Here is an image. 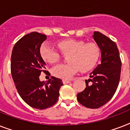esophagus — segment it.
Returning a JSON list of instances; mask_svg holds the SVG:
<instances>
[{"mask_svg":"<svg viewBox=\"0 0 130 130\" xmlns=\"http://www.w3.org/2000/svg\"><path fill=\"white\" fill-rule=\"evenodd\" d=\"M71 82L69 81V80H65V79H63V83L64 84H69Z\"/></svg>","mask_w":130,"mask_h":130,"instance_id":"1","label":"esophagus"}]
</instances>
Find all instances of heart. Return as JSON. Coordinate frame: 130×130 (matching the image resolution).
Instances as JSON below:
<instances>
[{"instance_id":"obj_1","label":"heart","mask_w":130,"mask_h":130,"mask_svg":"<svg viewBox=\"0 0 130 130\" xmlns=\"http://www.w3.org/2000/svg\"><path fill=\"white\" fill-rule=\"evenodd\" d=\"M62 55L68 57L69 63L59 64L53 67V75L67 80L73 77L80 69L82 72L90 71L97 65L101 57V49L94 43H85L82 40L67 39L57 44ZM40 54L44 61L50 64L58 62L61 55L47 43H43L40 48Z\"/></svg>"}]
</instances>
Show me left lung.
<instances>
[{
    "mask_svg": "<svg viewBox=\"0 0 130 130\" xmlns=\"http://www.w3.org/2000/svg\"><path fill=\"white\" fill-rule=\"evenodd\" d=\"M93 38L101 51V63L86 80V88L77 94V101L87 108L97 109L108 103L115 94L121 75V61L115 42L99 31ZM90 81L92 82L88 85Z\"/></svg>",
    "mask_w": 130,
    "mask_h": 130,
    "instance_id": "obj_1",
    "label": "left lung"
}]
</instances>
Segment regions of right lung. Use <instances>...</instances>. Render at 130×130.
Segmentation results:
<instances>
[{
	"mask_svg": "<svg viewBox=\"0 0 130 130\" xmlns=\"http://www.w3.org/2000/svg\"><path fill=\"white\" fill-rule=\"evenodd\" d=\"M46 36L33 31L19 39L13 47L11 71L19 96L30 107L42 110L52 107L59 100L62 80L51 77L47 83L39 79L45 70V63L40 54V48ZM46 73V74H47Z\"/></svg>",
	"mask_w": 130,
	"mask_h": 130,
	"instance_id": "1",
	"label": "right lung"
}]
</instances>
